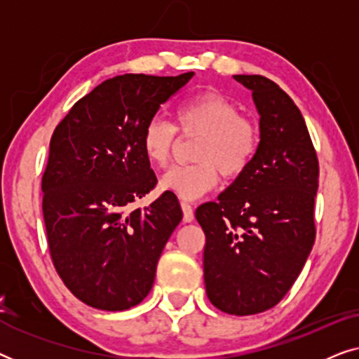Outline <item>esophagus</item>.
I'll return each instance as SVG.
<instances>
[{
    "label": "esophagus",
    "mask_w": 359,
    "mask_h": 359,
    "mask_svg": "<svg viewBox=\"0 0 359 359\" xmlns=\"http://www.w3.org/2000/svg\"><path fill=\"white\" fill-rule=\"evenodd\" d=\"M181 209H183V222L188 224V222H193L194 219V212H193V205L189 203H181Z\"/></svg>",
    "instance_id": "esophagus-1"
}]
</instances>
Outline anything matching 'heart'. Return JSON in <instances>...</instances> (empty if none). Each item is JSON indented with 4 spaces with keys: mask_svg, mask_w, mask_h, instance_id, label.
Masks as SVG:
<instances>
[{
    "mask_svg": "<svg viewBox=\"0 0 359 359\" xmlns=\"http://www.w3.org/2000/svg\"><path fill=\"white\" fill-rule=\"evenodd\" d=\"M183 135H201L196 145V165L173 166L160 181L163 191L180 199H198L214 188L220 173L235 178L247 170L258 150L259 134L252 121L240 116L238 107L217 93H201L181 102L175 112ZM176 140L175 127L154 117L142 132V149L154 166L168 165Z\"/></svg>",
    "mask_w": 359,
    "mask_h": 359,
    "instance_id": "1",
    "label": "heart"
}]
</instances>
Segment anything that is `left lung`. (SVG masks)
I'll use <instances>...</instances> for the list:
<instances>
[{"mask_svg": "<svg viewBox=\"0 0 359 359\" xmlns=\"http://www.w3.org/2000/svg\"><path fill=\"white\" fill-rule=\"evenodd\" d=\"M233 78L252 91L258 150L215 203L196 209V219L205 233L209 301L232 316H253L286 296L313 247L318 160L301 111L276 83Z\"/></svg>", "mask_w": 359, "mask_h": 359, "instance_id": "1", "label": "left lung"}]
</instances>
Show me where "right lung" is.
<instances>
[{"instance_id":"1","label":"right lung","mask_w":359,"mask_h":359,"mask_svg":"<svg viewBox=\"0 0 359 359\" xmlns=\"http://www.w3.org/2000/svg\"><path fill=\"white\" fill-rule=\"evenodd\" d=\"M193 76L109 78L53 132L42 178L48 250L58 276L86 306L127 311L154 286L156 263L183 210L170 193L132 209L156 184L142 132Z\"/></svg>"}]
</instances>
